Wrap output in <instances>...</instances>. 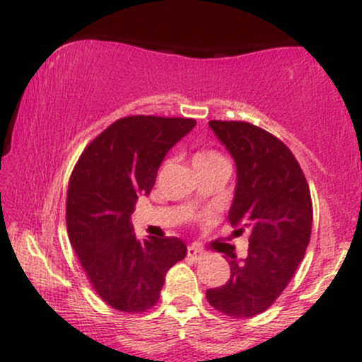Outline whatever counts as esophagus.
I'll return each mask as SVG.
<instances>
[{
	"label": "esophagus",
	"mask_w": 362,
	"mask_h": 362,
	"mask_svg": "<svg viewBox=\"0 0 362 362\" xmlns=\"http://www.w3.org/2000/svg\"><path fill=\"white\" fill-rule=\"evenodd\" d=\"M205 252L204 250H200V248H197V247H188V257L192 259V260H195V262H200L202 259H205Z\"/></svg>",
	"instance_id": "obj_1"
}]
</instances>
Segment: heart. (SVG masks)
Returning <instances> with one entry per match:
<instances>
[{
	"instance_id": "1",
	"label": "heart",
	"mask_w": 362,
	"mask_h": 362,
	"mask_svg": "<svg viewBox=\"0 0 362 362\" xmlns=\"http://www.w3.org/2000/svg\"><path fill=\"white\" fill-rule=\"evenodd\" d=\"M217 162H226L219 153L216 151H198V153L193 157V165H209V164H217Z\"/></svg>"
}]
</instances>
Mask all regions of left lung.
<instances>
[{
  "mask_svg": "<svg viewBox=\"0 0 362 362\" xmlns=\"http://www.w3.org/2000/svg\"><path fill=\"white\" fill-rule=\"evenodd\" d=\"M212 133L236 165L228 219L235 235L248 231L245 259L231 260V278L207 290V300L226 316L264 313L286 288L310 240L313 204L297 158L285 143L248 122L211 120Z\"/></svg>",
  "mask_w": 362,
  "mask_h": 362,
  "instance_id": "left-lung-1",
  "label": "left lung"
}]
</instances>
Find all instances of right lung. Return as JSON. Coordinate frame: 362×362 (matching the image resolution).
Here are the masks:
<instances>
[{
	"mask_svg": "<svg viewBox=\"0 0 362 362\" xmlns=\"http://www.w3.org/2000/svg\"><path fill=\"white\" fill-rule=\"evenodd\" d=\"M193 119L133 115L89 143L67 192V233L96 293L122 313L157 304L165 274L186 257L180 238H136L131 214L148 197L167 151L185 138Z\"/></svg>",
	"mask_w": 362,
	"mask_h": 362,
	"instance_id": "add662e5",
	"label": "right lung"
}]
</instances>
